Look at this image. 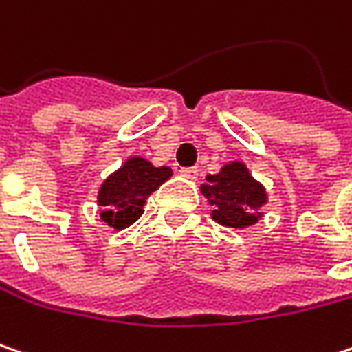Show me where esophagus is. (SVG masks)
I'll return each mask as SVG.
<instances>
[{
    "label": "esophagus",
    "instance_id": "1",
    "mask_svg": "<svg viewBox=\"0 0 352 352\" xmlns=\"http://www.w3.org/2000/svg\"><path fill=\"white\" fill-rule=\"evenodd\" d=\"M180 174L188 180H196L198 178V168H180Z\"/></svg>",
    "mask_w": 352,
    "mask_h": 352
}]
</instances>
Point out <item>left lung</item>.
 <instances>
[{"mask_svg":"<svg viewBox=\"0 0 352 352\" xmlns=\"http://www.w3.org/2000/svg\"><path fill=\"white\" fill-rule=\"evenodd\" d=\"M200 192L214 208L212 220L232 230L255 226L270 202L265 186L255 180L241 160L223 164L218 174H208Z\"/></svg>","mask_w":352,"mask_h":352,"instance_id":"1","label":"left lung"}]
</instances>
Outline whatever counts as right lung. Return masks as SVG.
<instances>
[{"label":"right lung","instance_id":"right-lung-1","mask_svg":"<svg viewBox=\"0 0 352 352\" xmlns=\"http://www.w3.org/2000/svg\"><path fill=\"white\" fill-rule=\"evenodd\" d=\"M172 176V168L154 166L142 156H131L122 166L104 178L97 194L98 216L116 232L126 230L142 216L152 192Z\"/></svg>","mask_w":352,"mask_h":352}]
</instances>
